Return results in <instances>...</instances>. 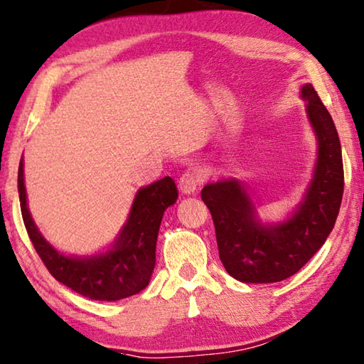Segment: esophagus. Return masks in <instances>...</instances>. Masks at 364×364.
Instances as JSON below:
<instances>
[{"label": "esophagus", "instance_id": "34e87169", "mask_svg": "<svg viewBox=\"0 0 364 364\" xmlns=\"http://www.w3.org/2000/svg\"><path fill=\"white\" fill-rule=\"evenodd\" d=\"M201 181V174L196 169H190L186 174H182V177L178 178V188H181L182 193L186 195H192L196 192L198 188V183Z\"/></svg>", "mask_w": 364, "mask_h": 364}]
</instances>
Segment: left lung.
<instances>
[{"mask_svg": "<svg viewBox=\"0 0 364 364\" xmlns=\"http://www.w3.org/2000/svg\"><path fill=\"white\" fill-rule=\"evenodd\" d=\"M301 97L318 151L302 200L286 219L262 222L245 182L228 177L208 183L201 198L211 211L219 257L241 283H277L297 273L333 232L343 193L341 140L311 85Z\"/></svg>", "mask_w": 364, "mask_h": 364, "instance_id": "1", "label": "left lung"}]
</instances>
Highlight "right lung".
Listing matches in <instances>:
<instances>
[{
	"label": "right lung",
	"mask_w": 364,
	"mask_h": 364,
	"mask_svg": "<svg viewBox=\"0 0 364 364\" xmlns=\"http://www.w3.org/2000/svg\"><path fill=\"white\" fill-rule=\"evenodd\" d=\"M17 188L28 237L57 282L92 301L107 302L126 299L146 288L155 269L156 240L163 214L177 200V187L171 177L139 188L117 238L107 250L91 256L63 254L38 230L27 203L23 155L18 164Z\"/></svg>",
	"instance_id": "right-lung-1"
}]
</instances>
